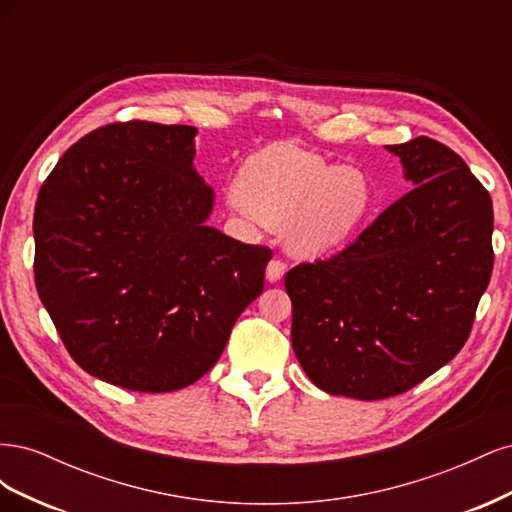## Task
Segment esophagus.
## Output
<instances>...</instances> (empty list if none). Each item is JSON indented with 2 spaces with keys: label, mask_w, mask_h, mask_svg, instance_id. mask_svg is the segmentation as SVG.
I'll return each mask as SVG.
<instances>
[{
  "label": "esophagus",
  "mask_w": 512,
  "mask_h": 512,
  "mask_svg": "<svg viewBox=\"0 0 512 512\" xmlns=\"http://www.w3.org/2000/svg\"><path fill=\"white\" fill-rule=\"evenodd\" d=\"M286 273V262L282 258H271L267 265V280L269 282H280Z\"/></svg>",
  "instance_id": "esophagus-1"
}]
</instances>
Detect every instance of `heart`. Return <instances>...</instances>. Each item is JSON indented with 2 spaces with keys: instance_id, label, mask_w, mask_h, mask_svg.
<instances>
[{
  "instance_id": "1",
  "label": "heart",
  "mask_w": 512,
  "mask_h": 512,
  "mask_svg": "<svg viewBox=\"0 0 512 512\" xmlns=\"http://www.w3.org/2000/svg\"><path fill=\"white\" fill-rule=\"evenodd\" d=\"M235 194L262 224L282 226L292 220L290 241L303 254L342 243L361 224L371 203L361 170L331 166L318 153L288 145L247 158Z\"/></svg>"
}]
</instances>
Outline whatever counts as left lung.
Returning a JSON list of instances; mask_svg holds the SVG:
<instances>
[{
  "instance_id": "obj_1",
  "label": "left lung",
  "mask_w": 512,
  "mask_h": 512,
  "mask_svg": "<svg viewBox=\"0 0 512 512\" xmlns=\"http://www.w3.org/2000/svg\"><path fill=\"white\" fill-rule=\"evenodd\" d=\"M386 149L414 190L342 252L284 277L307 378L363 401L406 393L455 359L493 271V203L468 164L427 136Z\"/></svg>"
}]
</instances>
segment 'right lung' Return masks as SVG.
Instances as JSON below:
<instances>
[{
  "label": "right lung",
  "mask_w": 512,
  "mask_h": 512,
  "mask_svg": "<svg viewBox=\"0 0 512 512\" xmlns=\"http://www.w3.org/2000/svg\"><path fill=\"white\" fill-rule=\"evenodd\" d=\"M192 126L115 121L85 134L34 211L40 301L87 374L138 393L177 391L218 363L265 288L271 250L205 224Z\"/></svg>",
  "instance_id": "1"
}]
</instances>
